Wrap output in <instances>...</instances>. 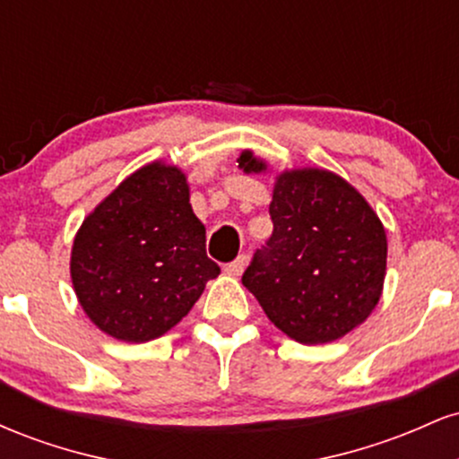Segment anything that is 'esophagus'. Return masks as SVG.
<instances>
[{"label":"esophagus","instance_id":"34e87169","mask_svg":"<svg viewBox=\"0 0 459 459\" xmlns=\"http://www.w3.org/2000/svg\"><path fill=\"white\" fill-rule=\"evenodd\" d=\"M246 263H247V256H246V255H239L235 261L226 263L224 270H226V273H230V276H239V273L244 272Z\"/></svg>","mask_w":459,"mask_h":459}]
</instances>
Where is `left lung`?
I'll use <instances>...</instances> for the list:
<instances>
[{
	"label": "left lung",
	"instance_id": "8db88e82",
	"mask_svg": "<svg viewBox=\"0 0 459 459\" xmlns=\"http://www.w3.org/2000/svg\"><path fill=\"white\" fill-rule=\"evenodd\" d=\"M246 172L265 170L252 152ZM273 233L252 256L241 282L284 334L330 343L362 324L380 299L386 233L367 200L325 170L278 177L270 204Z\"/></svg>",
	"mask_w": 459,
	"mask_h": 459
}]
</instances>
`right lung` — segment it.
I'll return each mask as SVG.
<instances>
[{
  "label": "right lung",
  "instance_id": "obj_1",
  "mask_svg": "<svg viewBox=\"0 0 459 459\" xmlns=\"http://www.w3.org/2000/svg\"><path fill=\"white\" fill-rule=\"evenodd\" d=\"M218 273L186 177L163 163L125 178L83 220L73 244L79 304L127 343H146L177 325Z\"/></svg>",
  "mask_w": 459,
  "mask_h": 459
}]
</instances>
